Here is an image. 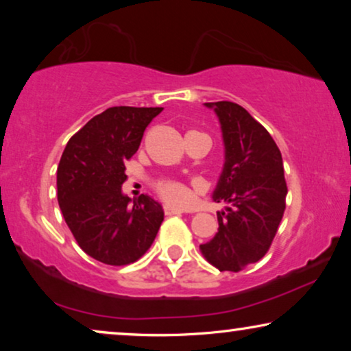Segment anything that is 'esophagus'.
I'll use <instances>...</instances> for the list:
<instances>
[{"instance_id": "obj_1", "label": "esophagus", "mask_w": 351, "mask_h": 351, "mask_svg": "<svg viewBox=\"0 0 351 351\" xmlns=\"http://www.w3.org/2000/svg\"><path fill=\"white\" fill-rule=\"evenodd\" d=\"M165 214L166 215H180L182 210L176 209V208H171V206H165Z\"/></svg>"}]
</instances>
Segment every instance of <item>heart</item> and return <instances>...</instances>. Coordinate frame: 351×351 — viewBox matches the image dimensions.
Listing matches in <instances>:
<instances>
[{
	"instance_id": "obj_1",
	"label": "heart",
	"mask_w": 351,
	"mask_h": 351,
	"mask_svg": "<svg viewBox=\"0 0 351 351\" xmlns=\"http://www.w3.org/2000/svg\"><path fill=\"white\" fill-rule=\"evenodd\" d=\"M155 190L162 201H166L171 206H177V208L185 206L190 199V191L186 189V185L174 179L156 180Z\"/></svg>"
}]
</instances>
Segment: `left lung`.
Returning <instances> with one entry per match:
<instances>
[{"label":"left lung","instance_id":"1","mask_svg":"<svg viewBox=\"0 0 351 351\" xmlns=\"http://www.w3.org/2000/svg\"><path fill=\"white\" fill-rule=\"evenodd\" d=\"M206 105L217 113L225 143L223 172L213 198L228 208L217 213V233L199 249L220 271H239L271 246L286 209L285 167L270 132L241 105Z\"/></svg>","mask_w":351,"mask_h":351}]
</instances>
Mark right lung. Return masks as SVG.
Masks as SVG:
<instances>
[{"label":"right lung","mask_w":351,"mask_h":351,"mask_svg":"<svg viewBox=\"0 0 351 351\" xmlns=\"http://www.w3.org/2000/svg\"><path fill=\"white\" fill-rule=\"evenodd\" d=\"M161 107H112L73 134L57 167V201L78 246L95 261L123 267L138 261L165 219L160 203L141 195L129 204L124 162L138 150Z\"/></svg>","instance_id":"add662e5"}]
</instances>
